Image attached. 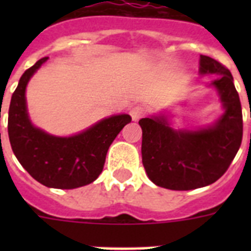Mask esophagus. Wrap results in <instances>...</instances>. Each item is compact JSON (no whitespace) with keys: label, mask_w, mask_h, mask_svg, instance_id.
Returning a JSON list of instances; mask_svg holds the SVG:
<instances>
[{"label":"esophagus","mask_w":251,"mask_h":251,"mask_svg":"<svg viewBox=\"0 0 251 251\" xmlns=\"http://www.w3.org/2000/svg\"><path fill=\"white\" fill-rule=\"evenodd\" d=\"M146 114V108L142 105H134L130 109V116L133 118L134 121H138L139 118H142Z\"/></svg>","instance_id":"obj_1"}]
</instances>
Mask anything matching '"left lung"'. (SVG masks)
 <instances>
[{
	"mask_svg": "<svg viewBox=\"0 0 251 251\" xmlns=\"http://www.w3.org/2000/svg\"><path fill=\"white\" fill-rule=\"evenodd\" d=\"M201 74H219L212 82L224 114L212 126L175 130L164 116L139 120L142 163L155 185L171 190H193L218 181L233 161L242 142V109L233 76L219 61L201 56Z\"/></svg>",
	"mask_w": 251,
	"mask_h": 251,
	"instance_id": "8db88e82",
	"label": "left lung"
}]
</instances>
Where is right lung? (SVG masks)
<instances>
[{
  "label": "right lung",
  "instance_id": "1",
  "mask_svg": "<svg viewBox=\"0 0 251 251\" xmlns=\"http://www.w3.org/2000/svg\"><path fill=\"white\" fill-rule=\"evenodd\" d=\"M44 57L27 69L11 96L7 131L14 155L22 167L44 186L75 189L94 182L102 172L109 146L131 121L129 114L104 118L73 137H54L31 124L25 105V86Z\"/></svg>",
  "mask_w": 251,
  "mask_h": 251
}]
</instances>
